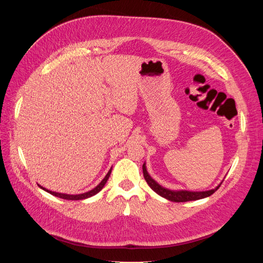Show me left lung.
Masks as SVG:
<instances>
[{
  "mask_svg": "<svg viewBox=\"0 0 263 263\" xmlns=\"http://www.w3.org/2000/svg\"><path fill=\"white\" fill-rule=\"evenodd\" d=\"M142 172H143V177L148 184V186L151 189L158 194L160 197L172 201V202H189V201H196V200H201L207 197H210L212 194H214L218 189L222 182L218 184L215 189L210 190V191H205V192H191V191H171L168 189H165V187L161 186L158 184L151 176L148 175L145 166V162L142 165Z\"/></svg>",
  "mask_w": 263,
  "mask_h": 263,
  "instance_id": "obj_1",
  "label": "left lung"
}]
</instances>
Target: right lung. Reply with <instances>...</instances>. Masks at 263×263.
<instances>
[{
  "label": "right lung",
  "instance_id": "obj_1",
  "mask_svg": "<svg viewBox=\"0 0 263 263\" xmlns=\"http://www.w3.org/2000/svg\"><path fill=\"white\" fill-rule=\"evenodd\" d=\"M111 171H112V167L109 170V172L107 173V175L105 176V178L95 187V189H92L91 191H89V192H87V193H84V194H80V195H67V194H61V193H56V192H52V191H49V190H47V189H45V187H43L42 185H40V184H37L39 185L42 190H44L45 192H47V193H49V194H51V195H53V196H55V197H57V198H61V199H64V200H71V201H77V200H84V199H88V198H90V197H92V196H95V195H97L99 192H101L102 191V189L103 187L105 186V184H106V182H107V180L109 179V176H110V174H111Z\"/></svg>",
  "mask_w": 263,
  "mask_h": 263
}]
</instances>
